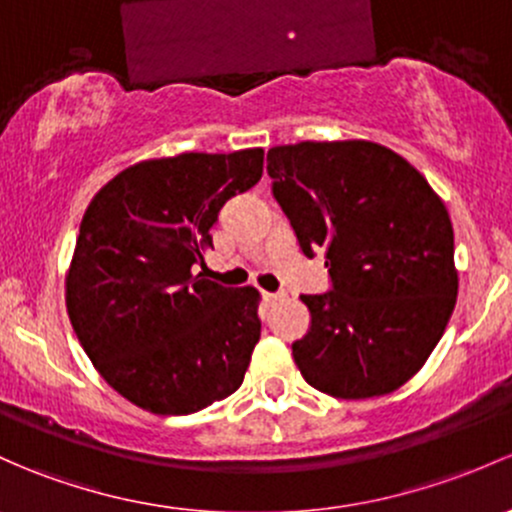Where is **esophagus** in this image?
<instances>
[{"label": "esophagus", "mask_w": 512, "mask_h": 512, "mask_svg": "<svg viewBox=\"0 0 512 512\" xmlns=\"http://www.w3.org/2000/svg\"><path fill=\"white\" fill-rule=\"evenodd\" d=\"M262 297H265L267 304H274V301L284 299V292H262Z\"/></svg>", "instance_id": "34e87169"}]
</instances>
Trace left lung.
<instances>
[{"label": "left lung", "instance_id": "obj_1", "mask_svg": "<svg viewBox=\"0 0 512 512\" xmlns=\"http://www.w3.org/2000/svg\"><path fill=\"white\" fill-rule=\"evenodd\" d=\"M267 174L301 252H324L331 274V292L301 297L311 314L292 346L301 375L341 400L395 392L456 304L446 206L410 161L365 139L274 147Z\"/></svg>", "mask_w": 512, "mask_h": 512}]
</instances>
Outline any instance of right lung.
I'll use <instances>...</instances> for the list:
<instances>
[{"mask_svg": "<svg viewBox=\"0 0 512 512\" xmlns=\"http://www.w3.org/2000/svg\"><path fill=\"white\" fill-rule=\"evenodd\" d=\"M265 152L147 159L95 193L66 274V306L98 373L132 405L191 414L242 385L260 292L206 279L220 208L260 181Z\"/></svg>", "mask_w": 512, "mask_h": 512, "instance_id": "right-lung-1", "label": "right lung"}]
</instances>
